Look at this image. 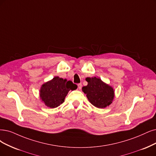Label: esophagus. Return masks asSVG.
<instances>
[{"label":"esophagus","mask_w":156,"mask_h":156,"mask_svg":"<svg viewBox=\"0 0 156 156\" xmlns=\"http://www.w3.org/2000/svg\"><path fill=\"white\" fill-rule=\"evenodd\" d=\"M82 83H78V88L80 90L82 89Z\"/></svg>","instance_id":"1"}]
</instances>
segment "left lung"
<instances>
[{
  "label": "left lung",
  "mask_w": 156,
  "mask_h": 156,
  "mask_svg": "<svg viewBox=\"0 0 156 156\" xmlns=\"http://www.w3.org/2000/svg\"><path fill=\"white\" fill-rule=\"evenodd\" d=\"M85 80L88 84L82 87V91L87 94L91 104L102 108L110 105L114 97V92L111 86L96 77L87 78Z\"/></svg>",
  "instance_id": "obj_1"
}]
</instances>
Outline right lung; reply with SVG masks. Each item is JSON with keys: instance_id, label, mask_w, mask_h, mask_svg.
<instances>
[{"instance_id": "right-lung-1", "label": "right lung", "mask_w": 156, "mask_h": 156, "mask_svg": "<svg viewBox=\"0 0 156 156\" xmlns=\"http://www.w3.org/2000/svg\"><path fill=\"white\" fill-rule=\"evenodd\" d=\"M78 86L71 80H63L56 76L51 81L44 83L40 92V98L45 105L50 108L58 107L64 101L65 98L70 90L76 89Z\"/></svg>"}]
</instances>
